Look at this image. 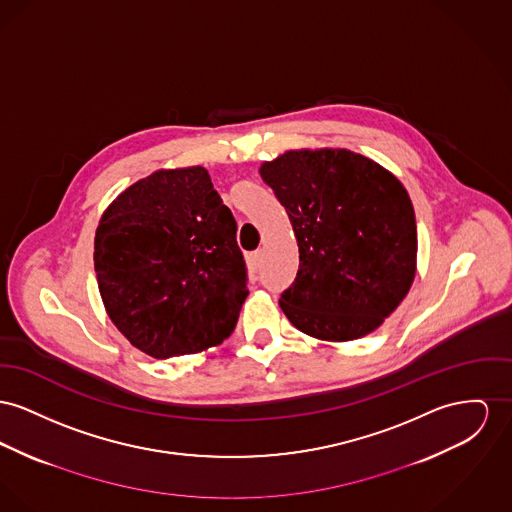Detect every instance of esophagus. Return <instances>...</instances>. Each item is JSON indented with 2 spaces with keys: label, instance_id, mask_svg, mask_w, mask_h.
Wrapping results in <instances>:
<instances>
[{
  "label": "esophagus",
  "instance_id": "esophagus-1",
  "mask_svg": "<svg viewBox=\"0 0 512 512\" xmlns=\"http://www.w3.org/2000/svg\"><path fill=\"white\" fill-rule=\"evenodd\" d=\"M248 260H250V266H252V270L256 272L258 268H260V260H262V252L260 250H256V252H252L250 256H248Z\"/></svg>",
  "mask_w": 512,
  "mask_h": 512
}]
</instances>
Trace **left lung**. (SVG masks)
Returning a JSON list of instances; mask_svg holds the SVG:
<instances>
[{
  "label": "left lung",
  "instance_id": "1",
  "mask_svg": "<svg viewBox=\"0 0 512 512\" xmlns=\"http://www.w3.org/2000/svg\"><path fill=\"white\" fill-rule=\"evenodd\" d=\"M299 244L281 295L310 338L359 340L406 299L417 272V225L406 186L373 159L341 149H289L260 165Z\"/></svg>",
  "mask_w": 512,
  "mask_h": 512
}]
</instances>
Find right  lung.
Returning <instances> with one entry per match:
<instances>
[{"label": "right lung", "instance_id": "right-lung-1", "mask_svg": "<svg viewBox=\"0 0 512 512\" xmlns=\"http://www.w3.org/2000/svg\"><path fill=\"white\" fill-rule=\"evenodd\" d=\"M93 260L108 318L155 359L219 345L248 297L237 221L200 165L159 169L120 192Z\"/></svg>", "mask_w": 512, "mask_h": 512}]
</instances>
